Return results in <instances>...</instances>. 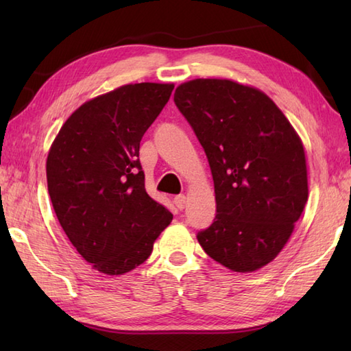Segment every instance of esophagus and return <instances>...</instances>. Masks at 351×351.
Listing matches in <instances>:
<instances>
[{
  "mask_svg": "<svg viewBox=\"0 0 351 351\" xmlns=\"http://www.w3.org/2000/svg\"><path fill=\"white\" fill-rule=\"evenodd\" d=\"M173 204H175V206L178 208V210H184L185 205H187V197H185L184 195L176 196L175 200H173Z\"/></svg>",
  "mask_w": 351,
  "mask_h": 351,
  "instance_id": "34e87169",
  "label": "esophagus"
}]
</instances>
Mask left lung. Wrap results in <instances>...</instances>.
Segmentation results:
<instances>
[{
  "label": "left lung",
  "instance_id": "8db88e82",
  "mask_svg": "<svg viewBox=\"0 0 351 351\" xmlns=\"http://www.w3.org/2000/svg\"><path fill=\"white\" fill-rule=\"evenodd\" d=\"M173 101L210 162L217 214L197 232L208 256L255 271L279 255L308 200L304 149L285 114L255 87L197 78Z\"/></svg>",
  "mask_w": 351,
  "mask_h": 351
}]
</instances>
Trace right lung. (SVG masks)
<instances>
[{"label": "right lung", "mask_w": 351, "mask_h": 351, "mask_svg": "<svg viewBox=\"0 0 351 351\" xmlns=\"http://www.w3.org/2000/svg\"><path fill=\"white\" fill-rule=\"evenodd\" d=\"M173 84H126L84 102L51 145L48 191L73 247L95 270L117 276L151 256L173 215L146 193L140 141Z\"/></svg>", "instance_id": "1"}]
</instances>
